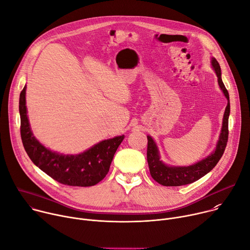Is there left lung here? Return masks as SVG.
<instances>
[{
    "mask_svg": "<svg viewBox=\"0 0 250 250\" xmlns=\"http://www.w3.org/2000/svg\"><path fill=\"white\" fill-rule=\"evenodd\" d=\"M211 66L218 76V83L228 100L223 120V126L215 151L203 160L190 166H169L160 160L159 151L153 138L147 135V162L150 175L153 179L163 186H182L191 184L208 174L222 158L229 138V117L230 112L229 96L222 80V71L216 58H211Z\"/></svg>",
    "mask_w": 250,
    "mask_h": 250,
    "instance_id": "8db88e82",
    "label": "left lung"
}]
</instances>
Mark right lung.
Segmentation results:
<instances>
[{
    "instance_id": "1",
    "label": "right lung",
    "mask_w": 250,
    "mask_h": 250,
    "mask_svg": "<svg viewBox=\"0 0 250 250\" xmlns=\"http://www.w3.org/2000/svg\"><path fill=\"white\" fill-rule=\"evenodd\" d=\"M24 86L20 95L21 136L30 160L55 181L77 187H90L108 174L114 155L125 135L103 140L88 150L76 154H60L43 146L31 132L25 105Z\"/></svg>"
}]
</instances>
